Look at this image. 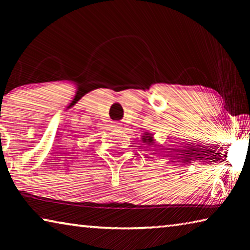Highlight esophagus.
Returning a JSON list of instances; mask_svg holds the SVG:
<instances>
[{"mask_svg":"<svg viewBox=\"0 0 250 250\" xmlns=\"http://www.w3.org/2000/svg\"><path fill=\"white\" fill-rule=\"evenodd\" d=\"M116 126H118V125H116Z\"/></svg>","mask_w":250,"mask_h":250,"instance_id":"obj_1","label":"esophagus"}]
</instances>
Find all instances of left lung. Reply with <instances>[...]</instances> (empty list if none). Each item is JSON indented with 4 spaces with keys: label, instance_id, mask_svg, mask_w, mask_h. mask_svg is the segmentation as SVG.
I'll return each instance as SVG.
<instances>
[{
    "label": "left lung",
    "instance_id": "left-lung-1",
    "mask_svg": "<svg viewBox=\"0 0 250 250\" xmlns=\"http://www.w3.org/2000/svg\"><path fill=\"white\" fill-rule=\"evenodd\" d=\"M142 142L146 143V146H154V139H153V135H152V133H149V132H146L143 133L142 135Z\"/></svg>",
    "mask_w": 250,
    "mask_h": 250
}]
</instances>
